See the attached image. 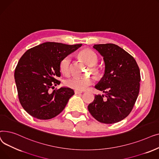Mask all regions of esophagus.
Segmentation results:
<instances>
[{"mask_svg":"<svg viewBox=\"0 0 159 159\" xmlns=\"http://www.w3.org/2000/svg\"><path fill=\"white\" fill-rule=\"evenodd\" d=\"M82 93V91H77V90L75 91V94H80V93Z\"/></svg>","mask_w":159,"mask_h":159,"instance_id":"1","label":"esophagus"}]
</instances>
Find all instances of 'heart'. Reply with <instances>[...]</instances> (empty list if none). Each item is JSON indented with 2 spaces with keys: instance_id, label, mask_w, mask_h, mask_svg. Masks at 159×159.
Instances as JSON below:
<instances>
[{
  "instance_id": "obj_1",
  "label": "heart",
  "mask_w": 159,
  "mask_h": 159,
  "mask_svg": "<svg viewBox=\"0 0 159 159\" xmlns=\"http://www.w3.org/2000/svg\"><path fill=\"white\" fill-rule=\"evenodd\" d=\"M79 57L86 64L90 66V72L95 77L98 78L101 76V70L95 66L98 62V57L94 52L89 49H84L79 52ZM71 60V57L68 55L64 57L60 62V71L65 75H68L70 73ZM93 82V80L89 77H73L66 79L65 84L66 86L71 89L77 91H83L92 84Z\"/></svg>"
}]
</instances>
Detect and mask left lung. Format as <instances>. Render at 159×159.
Wrapping results in <instances>:
<instances>
[{"label":"left lung","mask_w":159,"mask_h":159,"mask_svg":"<svg viewBox=\"0 0 159 159\" xmlns=\"http://www.w3.org/2000/svg\"><path fill=\"white\" fill-rule=\"evenodd\" d=\"M103 57L105 71L95 88L104 95H95L88 110L100 122H118L130 113L139 93L140 74L135 58L114 44H95ZM105 98H104V97Z\"/></svg>","instance_id":"obj_1"}]
</instances>
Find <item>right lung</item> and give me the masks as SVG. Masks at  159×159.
I'll return each mask as SVG.
<instances>
[{"label": "right lung", "mask_w": 159, "mask_h": 159, "mask_svg": "<svg viewBox=\"0 0 159 159\" xmlns=\"http://www.w3.org/2000/svg\"><path fill=\"white\" fill-rule=\"evenodd\" d=\"M81 46L47 42L27 50L21 57L14 77L20 103L28 113L48 120L63 111L74 91L67 87L52 89L61 83L57 79L61 77V60Z\"/></svg>", "instance_id": "add662e5"}]
</instances>
